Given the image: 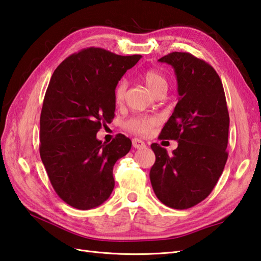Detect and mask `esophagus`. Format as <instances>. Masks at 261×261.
Listing matches in <instances>:
<instances>
[{
    "instance_id": "obj_1",
    "label": "esophagus",
    "mask_w": 261,
    "mask_h": 261,
    "mask_svg": "<svg viewBox=\"0 0 261 261\" xmlns=\"http://www.w3.org/2000/svg\"><path fill=\"white\" fill-rule=\"evenodd\" d=\"M132 146H134L136 149H143V148H146V143L142 140L137 139L136 138V139L132 140Z\"/></svg>"
}]
</instances>
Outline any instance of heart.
Masks as SVG:
<instances>
[{
  "mask_svg": "<svg viewBox=\"0 0 261 261\" xmlns=\"http://www.w3.org/2000/svg\"><path fill=\"white\" fill-rule=\"evenodd\" d=\"M141 80L145 82L147 87L150 90V92L153 94L157 92L160 88H167V81H166L163 74H160L158 70L154 69H147L141 73ZM125 91H126V82L125 81H120L118 84H116L113 95H114V101L116 104H120L123 102L124 96H125ZM158 123V118L157 116H151V115H142V116H136V118H132L126 122V127L132 132H135L137 135H142L146 136L150 134V131L153 129L154 126Z\"/></svg>",
  "mask_w": 261,
  "mask_h": 261,
  "instance_id": "heart-1",
  "label": "heart"
}]
</instances>
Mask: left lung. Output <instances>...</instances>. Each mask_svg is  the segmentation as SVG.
Returning <instances> with one entry per match:
<instances>
[{
	"label": "left lung",
	"instance_id": "1",
	"mask_svg": "<svg viewBox=\"0 0 261 261\" xmlns=\"http://www.w3.org/2000/svg\"><path fill=\"white\" fill-rule=\"evenodd\" d=\"M159 62L174 67L178 92V102L159 138L176 140L178 147L169 156L152 143L156 162L149 176L160 202L185 210L206 198L222 175L230 118L222 82L210 64L178 51Z\"/></svg>",
	"mask_w": 261,
	"mask_h": 261
}]
</instances>
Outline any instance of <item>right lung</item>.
<instances>
[{
  "label": "right lung",
  "mask_w": 261,
  "mask_h": 261,
  "mask_svg": "<svg viewBox=\"0 0 261 261\" xmlns=\"http://www.w3.org/2000/svg\"><path fill=\"white\" fill-rule=\"evenodd\" d=\"M140 58L91 47L54 71L43 98L39 150L55 192L70 206L94 208L113 191V166L130 151L131 140L120 134L107 145L96 134L114 118L116 84Z\"/></svg>",
  "instance_id": "add662e5"
}]
</instances>
